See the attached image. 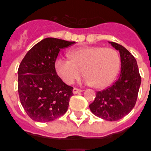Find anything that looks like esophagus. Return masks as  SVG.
Wrapping results in <instances>:
<instances>
[{
    "label": "esophagus",
    "mask_w": 151,
    "mask_h": 151,
    "mask_svg": "<svg viewBox=\"0 0 151 151\" xmlns=\"http://www.w3.org/2000/svg\"><path fill=\"white\" fill-rule=\"evenodd\" d=\"M82 91H83L81 90V89H78V88H73V91H72L73 94H78V93L82 92Z\"/></svg>",
    "instance_id": "34e87169"
}]
</instances>
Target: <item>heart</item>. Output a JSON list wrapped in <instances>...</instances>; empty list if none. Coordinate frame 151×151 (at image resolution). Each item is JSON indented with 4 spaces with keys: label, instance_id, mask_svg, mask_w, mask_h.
Returning <instances> with one entry per match:
<instances>
[{
    "label": "heart",
    "instance_id": "heart-1",
    "mask_svg": "<svg viewBox=\"0 0 151 151\" xmlns=\"http://www.w3.org/2000/svg\"><path fill=\"white\" fill-rule=\"evenodd\" d=\"M68 58H60L55 63L57 74L67 84L78 80L82 71L85 83L105 88L113 82L120 68L119 55L111 47H79L68 53Z\"/></svg>",
    "mask_w": 151,
    "mask_h": 151
}]
</instances>
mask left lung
I'll return each mask as SVG.
<instances>
[{
	"instance_id": "obj_1",
	"label": "left lung",
	"mask_w": 151,
	"mask_h": 151,
	"mask_svg": "<svg viewBox=\"0 0 151 151\" xmlns=\"http://www.w3.org/2000/svg\"><path fill=\"white\" fill-rule=\"evenodd\" d=\"M120 53L121 71L111 87L97 91L89 105L93 114L107 121H116L129 114L135 105L141 76L137 61L127 48L114 42H109Z\"/></svg>"
}]
</instances>
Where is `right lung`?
<instances>
[{"label":"right lung","mask_w":151,"mask_h":151,"mask_svg":"<svg viewBox=\"0 0 151 151\" xmlns=\"http://www.w3.org/2000/svg\"><path fill=\"white\" fill-rule=\"evenodd\" d=\"M45 38L34 45L18 68V93L27 114L37 122H50L66 113L73 88L56 74L55 63L61 49L74 45Z\"/></svg>","instance_id":"1"}]
</instances>
